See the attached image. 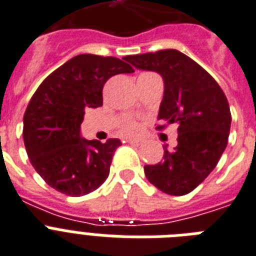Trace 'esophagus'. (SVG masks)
I'll return each instance as SVG.
<instances>
[{
	"label": "esophagus",
	"instance_id": "1",
	"mask_svg": "<svg viewBox=\"0 0 256 256\" xmlns=\"http://www.w3.org/2000/svg\"><path fill=\"white\" fill-rule=\"evenodd\" d=\"M126 142L130 143V144H132V146H140V144L143 143L140 139H128Z\"/></svg>",
	"mask_w": 256,
	"mask_h": 256
}]
</instances>
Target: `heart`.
I'll list each match as a JSON object with an SVG mask.
<instances>
[{
  "instance_id": "b5f03b06",
  "label": "heart",
  "mask_w": 256,
  "mask_h": 256,
  "mask_svg": "<svg viewBox=\"0 0 256 256\" xmlns=\"http://www.w3.org/2000/svg\"><path fill=\"white\" fill-rule=\"evenodd\" d=\"M122 132H124V134H128V135L136 134V132H139L138 124H135V122H128V124H124V128H122Z\"/></svg>"
}]
</instances>
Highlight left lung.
<instances>
[{"label":"left lung","instance_id":"1","mask_svg":"<svg viewBox=\"0 0 256 256\" xmlns=\"http://www.w3.org/2000/svg\"><path fill=\"white\" fill-rule=\"evenodd\" d=\"M124 59L136 70L160 74L164 94L158 120L178 126L174 150L166 146L163 160L144 166L147 180L172 196L192 192L214 170L228 146L232 114L225 93L206 70L178 50Z\"/></svg>","mask_w":256,"mask_h":256}]
</instances>
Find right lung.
Here are the masks:
<instances>
[{
	"mask_svg": "<svg viewBox=\"0 0 256 256\" xmlns=\"http://www.w3.org/2000/svg\"><path fill=\"white\" fill-rule=\"evenodd\" d=\"M130 72L134 70L121 59L81 54L39 85L24 112V142L30 163L50 186L78 197L106 180L121 140H88L80 126L85 109L102 105L104 84Z\"/></svg>",
	"mask_w": 256,
	"mask_h": 256,
	"instance_id": "right-lung-1",
	"label": "right lung"
}]
</instances>
